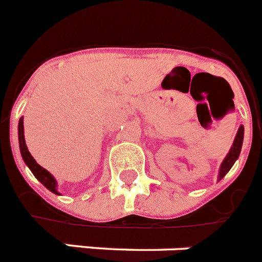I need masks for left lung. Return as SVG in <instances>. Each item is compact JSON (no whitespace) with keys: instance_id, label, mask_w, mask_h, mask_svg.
<instances>
[{"instance_id":"1","label":"left lung","mask_w":262,"mask_h":262,"mask_svg":"<svg viewBox=\"0 0 262 262\" xmlns=\"http://www.w3.org/2000/svg\"><path fill=\"white\" fill-rule=\"evenodd\" d=\"M242 141H244V126H239L237 132V136L234 138V142H233V146L230 148L229 153H227V156L225 157V160L221 164V169H220V175H218V180H221L223 176L226 175L227 172L230 171V168L233 167V164L235 163V160L239 156V153H241V148H242Z\"/></svg>"}]
</instances>
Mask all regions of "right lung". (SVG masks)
<instances>
[{
  "instance_id": "add662e5",
  "label": "right lung",
  "mask_w": 262,
  "mask_h": 262,
  "mask_svg": "<svg viewBox=\"0 0 262 262\" xmlns=\"http://www.w3.org/2000/svg\"><path fill=\"white\" fill-rule=\"evenodd\" d=\"M18 142H20L21 156H23V159H24L25 164H27L28 167H29V169L32 171V173L36 176V179L39 180L41 184H44V186H46L51 192L59 195V192H57L56 190V186H57L56 180H55L54 176L51 175L50 172L47 171V169L40 167V165L36 163L35 159L32 157L29 150H28L27 144H25V137H24V118H23V117H21L20 121H18Z\"/></svg>"
}]
</instances>
